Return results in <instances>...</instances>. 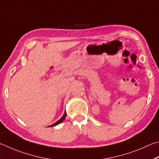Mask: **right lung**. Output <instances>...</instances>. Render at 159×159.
Listing matches in <instances>:
<instances>
[{
  "label": "right lung",
  "mask_w": 159,
  "mask_h": 159,
  "mask_svg": "<svg viewBox=\"0 0 159 159\" xmlns=\"http://www.w3.org/2000/svg\"><path fill=\"white\" fill-rule=\"evenodd\" d=\"M66 112H64V114H63V115L62 116V117H61L59 120H58L57 122H55L54 124H53L52 125H51V126H51V127H52V126H57V125H58V124H61V122H62L64 119H66Z\"/></svg>",
  "instance_id": "right-lung-1"
}]
</instances>
